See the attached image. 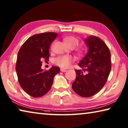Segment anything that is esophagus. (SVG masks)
I'll list each match as a JSON object with an SVG mask.
<instances>
[{
    "label": "esophagus",
    "mask_w": 128,
    "mask_h": 128,
    "mask_svg": "<svg viewBox=\"0 0 128 128\" xmlns=\"http://www.w3.org/2000/svg\"><path fill=\"white\" fill-rule=\"evenodd\" d=\"M60 70L62 72H66V70H64V69H62V68H61L60 69Z\"/></svg>",
    "instance_id": "esophagus-1"
}]
</instances>
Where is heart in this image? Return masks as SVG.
Masks as SVG:
<instances>
[{
    "instance_id": "obj_1",
    "label": "heart",
    "mask_w": 128,
    "mask_h": 128,
    "mask_svg": "<svg viewBox=\"0 0 128 128\" xmlns=\"http://www.w3.org/2000/svg\"><path fill=\"white\" fill-rule=\"evenodd\" d=\"M64 41L68 47L75 48L79 43V40L76 37L72 36H66L65 37ZM74 61H75L74 57L70 55H65V56H60L55 58L54 63L62 68H67Z\"/></svg>"
}]
</instances>
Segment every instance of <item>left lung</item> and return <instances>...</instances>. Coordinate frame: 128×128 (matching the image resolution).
<instances>
[{"label": "left lung", "instance_id": "obj_1", "mask_svg": "<svg viewBox=\"0 0 128 128\" xmlns=\"http://www.w3.org/2000/svg\"><path fill=\"white\" fill-rule=\"evenodd\" d=\"M84 42L88 52L78 64L83 70H75L76 77L72 87L80 96L90 97L98 93L108 80L112 68L110 52L104 41L96 36H89ZM83 71L87 74H83Z\"/></svg>", "mask_w": 128, "mask_h": 128}]
</instances>
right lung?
<instances>
[{
  "label": "right lung",
  "instance_id": "right-lung-1",
  "mask_svg": "<svg viewBox=\"0 0 128 128\" xmlns=\"http://www.w3.org/2000/svg\"><path fill=\"white\" fill-rule=\"evenodd\" d=\"M58 36L54 32L34 34L24 42L18 52L15 70L19 83L34 98L46 94L54 76L60 72L58 66H53L48 70L41 69L42 61L49 60V48Z\"/></svg>",
  "mask_w": 128,
  "mask_h": 128
}]
</instances>
